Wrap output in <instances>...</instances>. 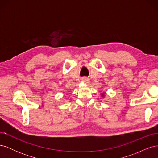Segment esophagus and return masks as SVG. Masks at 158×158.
Returning a JSON list of instances; mask_svg holds the SVG:
<instances>
[{
    "label": "esophagus",
    "instance_id": "1",
    "mask_svg": "<svg viewBox=\"0 0 158 158\" xmlns=\"http://www.w3.org/2000/svg\"><path fill=\"white\" fill-rule=\"evenodd\" d=\"M89 79L88 78H86V77H84V78H82V82H84V83H85V84L88 83V82H89Z\"/></svg>",
    "mask_w": 158,
    "mask_h": 158
}]
</instances>
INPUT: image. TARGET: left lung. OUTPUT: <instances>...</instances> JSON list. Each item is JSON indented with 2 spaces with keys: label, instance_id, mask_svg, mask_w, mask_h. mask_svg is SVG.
<instances>
[{
  "label": "left lung",
  "instance_id": "left-lung-1",
  "mask_svg": "<svg viewBox=\"0 0 158 158\" xmlns=\"http://www.w3.org/2000/svg\"><path fill=\"white\" fill-rule=\"evenodd\" d=\"M102 96H104V94H102Z\"/></svg>",
  "mask_w": 158,
  "mask_h": 158
}]
</instances>
